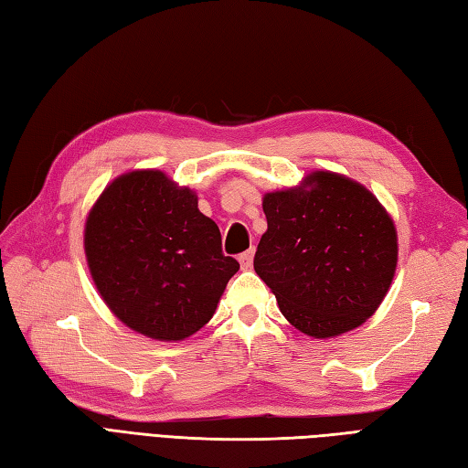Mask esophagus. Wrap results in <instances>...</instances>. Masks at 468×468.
<instances>
[{
  "instance_id": "obj_1",
  "label": "esophagus",
  "mask_w": 468,
  "mask_h": 468,
  "mask_svg": "<svg viewBox=\"0 0 468 468\" xmlns=\"http://www.w3.org/2000/svg\"><path fill=\"white\" fill-rule=\"evenodd\" d=\"M239 263H241L243 270H250V267L253 265V250L241 253V255H239Z\"/></svg>"
}]
</instances>
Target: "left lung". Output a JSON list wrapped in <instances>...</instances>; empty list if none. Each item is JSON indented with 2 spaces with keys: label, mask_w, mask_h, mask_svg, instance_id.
<instances>
[{
  "label": "left lung",
  "mask_w": 468,
  "mask_h": 468,
  "mask_svg": "<svg viewBox=\"0 0 468 468\" xmlns=\"http://www.w3.org/2000/svg\"><path fill=\"white\" fill-rule=\"evenodd\" d=\"M267 231L253 267L297 330L332 337L382 303L399 260L396 229L378 198L342 175L263 197Z\"/></svg>",
  "instance_id": "8db88e82"
}]
</instances>
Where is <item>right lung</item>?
<instances>
[{
  "instance_id": "add662e5",
  "label": "right lung",
  "mask_w": 468,
  "mask_h": 468,
  "mask_svg": "<svg viewBox=\"0 0 468 468\" xmlns=\"http://www.w3.org/2000/svg\"><path fill=\"white\" fill-rule=\"evenodd\" d=\"M84 250L118 320L166 342L201 330L239 271L197 195L161 171L126 173L104 188L88 215Z\"/></svg>"
}]
</instances>
